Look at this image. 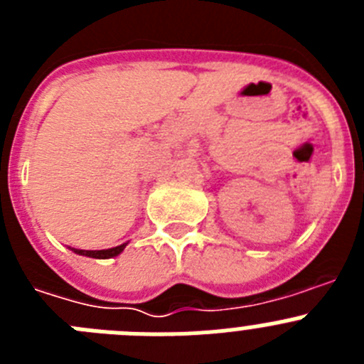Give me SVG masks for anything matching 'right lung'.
Here are the masks:
<instances>
[{
    "instance_id": "add662e5",
    "label": "right lung",
    "mask_w": 364,
    "mask_h": 364,
    "mask_svg": "<svg viewBox=\"0 0 364 364\" xmlns=\"http://www.w3.org/2000/svg\"><path fill=\"white\" fill-rule=\"evenodd\" d=\"M125 246H127V242L120 244L117 247H109V250H76V247H70V250L74 253H78V255L91 257V259H112V257L120 255Z\"/></svg>"
}]
</instances>
